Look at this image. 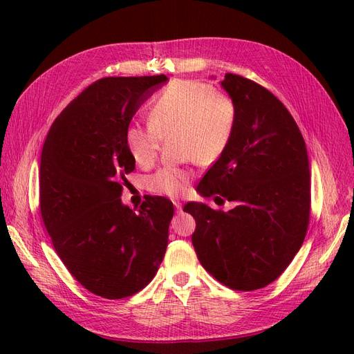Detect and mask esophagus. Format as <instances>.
Listing matches in <instances>:
<instances>
[{
  "label": "esophagus",
  "mask_w": 354,
  "mask_h": 354,
  "mask_svg": "<svg viewBox=\"0 0 354 354\" xmlns=\"http://www.w3.org/2000/svg\"><path fill=\"white\" fill-rule=\"evenodd\" d=\"M174 207H176L177 212H181V203H180L178 201H176V202H174Z\"/></svg>",
  "instance_id": "obj_1"
}]
</instances>
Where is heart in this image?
<instances>
[{"instance_id": "1", "label": "heart", "mask_w": 354, "mask_h": 354, "mask_svg": "<svg viewBox=\"0 0 354 354\" xmlns=\"http://www.w3.org/2000/svg\"><path fill=\"white\" fill-rule=\"evenodd\" d=\"M147 127L133 124L125 143L140 167H152L162 138L176 140L187 158L211 165L227 151L239 122L238 103L230 94L195 80H176L160 90L147 108ZM192 173L165 167L146 178L151 194L180 198L187 194Z\"/></svg>"}]
</instances>
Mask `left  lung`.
Returning <instances> with one entry per match:
<instances>
[{
    "mask_svg": "<svg viewBox=\"0 0 354 354\" xmlns=\"http://www.w3.org/2000/svg\"><path fill=\"white\" fill-rule=\"evenodd\" d=\"M221 85L238 103L239 122L198 192L234 208L189 202L183 211L196 221L192 243L203 269L230 289L255 291L276 281L304 242L308 156L292 115L273 93L236 73L224 75Z\"/></svg>",
    "mask_w": 354,
    "mask_h": 354,
    "instance_id": "left-lung-1",
    "label": "left lung"
}]
</instances>
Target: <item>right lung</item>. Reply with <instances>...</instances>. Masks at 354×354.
<instances>
[{"label": "right lung", "mask_w": 354, "mask_h": 354, "mask_svg": "<svg viewBox=\"0 0 354 354\" xmlns=\"http://www.w3.org/2000/svg\"><path fill=\"white\" fill-rule=\"evenodd\" d=\"M165 75L88 85L53 122L41 153L39 209L53 246L90 292L121 299L153 279L168 245L173 202H121L136 160L125 143L134 113Z\"/></svg>", "instance_id": "add662e5"}]
</instances>
